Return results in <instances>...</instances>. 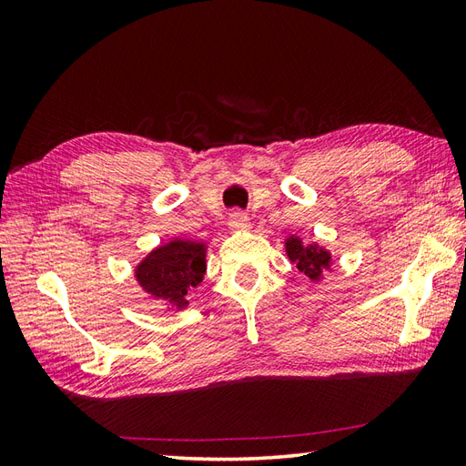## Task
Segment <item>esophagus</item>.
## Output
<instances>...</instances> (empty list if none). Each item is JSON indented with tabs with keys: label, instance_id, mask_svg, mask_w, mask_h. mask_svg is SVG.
<instances>
[{
	"label": "esophagus",
	"instance_id": "1",
	"mask_svg": "<svg viewBox=\"0 0 466 466\" xmlns=\"http://www.w3.org/2000/svg\"><path fill=\"white\" fill-rule=\"evenodd\" d=\"M228 226H230L236 232L246 230V228H250V218L244 212H232L230 218H228Z\"/></svg>",
	"mask_w": 466,
	"mask_h": 466
}]
</instances>
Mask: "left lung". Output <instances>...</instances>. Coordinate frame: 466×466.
I'll return each mask as SVG.
<instances>
[{"instance_id": "left-lung-1", "label": "left lung", "mask_w": 466, "mask_h": 466, "mask_svg": "<svg viewBox=\"0 0 466 466\" xmlns=\"http://www.w3.org/2000/svg\"><path fill=\"white\" fill-rule=\"evenodd\" d=\"M284 252L296 268L309 276L312 282H320L326 272H332L334 256L319 242H304L300 236L289 234L284 238Z\"/></svg>"}]
</instances>
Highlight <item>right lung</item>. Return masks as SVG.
<instances>
[{
  "label": "right lung",
  "mask_w": 466,
  "mask_h": 466,
  "mask_svg": "<svg viewBox=\"0 0 466 466\" xmlns=\"http://www.w3.org/2000/svg\"><path fill=\"white\" fill-rule=\"evenodd\" d=\"M208 242L172 238L147 252L134 266V280L167 310L187 309V294L202 284Z\"/></svg>",
  "instance_id": "1"
}]
</instances>
